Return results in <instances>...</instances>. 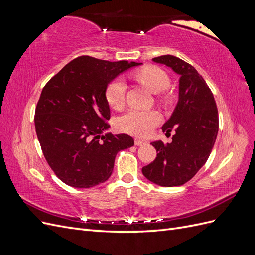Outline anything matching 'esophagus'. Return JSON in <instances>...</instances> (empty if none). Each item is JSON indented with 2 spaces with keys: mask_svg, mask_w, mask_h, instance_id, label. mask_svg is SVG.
Listing matches in <instances>:
<instances>
[{
  "mask_svg": "<svg viewBox=\"0 0 255 255\" xmlns=\"http://www.w3.org/2000/svg\"><path fill=\"white\" fill-rule=\"evenodd\" d=\"M135 144L136 145H144V144H146V141L145 140H141V139H138V138H136V139H135Z\"/></svg>",
  "mask_w": 255,
  "mask_h": 255,
  "instance_id": "34e87169",
  "label": "esophagus"
}]
</instances>
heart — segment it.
Instances as JSON below:
<instances>
[{
  "instance_id": "1",
  "label": "heart",
  "mask_w": 255,
  "mask_h": 255,
  "mask_svg": "<svg viewBox=\"0 0 255 255\" xmlns=\"http://www.w3.org/2000/svg\"><path fill=\"white\" fill-rule=\"evenodd\" d=\"M134 78L140 82L152 92H160L165 90L170 83V78L163 69L149 65L133 73ZM160 98L167 101L169 99L167 94H161ZM105 100L112 109L119 111L126 103V84L117 79L112 81L105 89ZM161 120V117L156 111H139L130 110L126 113L118 120V128L122 132L134 135L137 137L150 136Z\"/></svg>"
}]
</instances>
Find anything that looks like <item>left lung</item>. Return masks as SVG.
<instances>
[{
	"instance_id": "left-lung-1",
	"label": "left lung",
	"mask_w": 255,
	"mask_h": 255,
	"mask_svg": "<svg viewBox=\"0 0 255 255\" xmlns=\"http://www.w3.org/2000/svg\"><path fill=\"white\" fill-rule=\"evenodd\" d=\"M181 75L179 103L165 125L163 132L172 142H151L157 155L142 168V174L160 186H181L194 177L206 163L219 128L218 110L213 92L196 69L173 55L153 58Z\"/></svg>"
}]
</instances>
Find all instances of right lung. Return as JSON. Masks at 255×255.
<instances>
[{
    "instance_id": "1",
    "label": "right lung",
    "mask_w": 255,
    "mask_h": 255,
    "mask_svg": "<svg viewBox=\"0 0 255 255\" xmlns=\"http://www.w3.org/2000/svg\"><path fill=\"white\" fill-rule=\"evenodd\" d=\"M140 65L83 55L45 84L35 110V128L45 160L69 186L89 188L109 180L117 153L134 145L127 134H106L109 83Z\"/></svg>"
}]
</instances>
